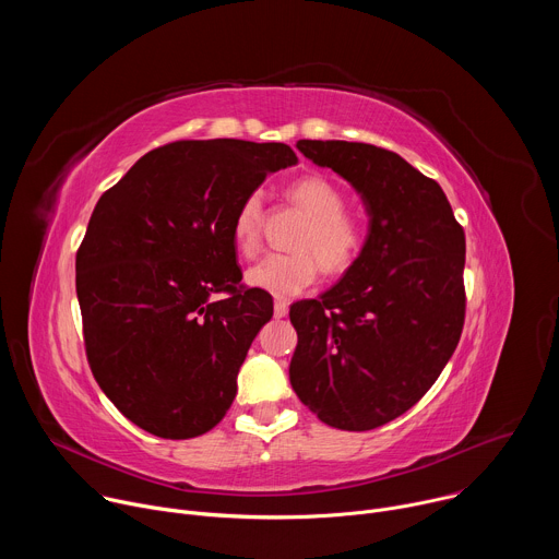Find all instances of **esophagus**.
I'll return each mask as SVG.
<instances>
[{
  "instance_id": "34e87169",
  "label": "esophagus",
  "mask_w": 559,
  "mask_h": 559,
  "mask_svg": "<svg viewBox=\"0 0 559 559\" xmlns=\"http://www.w3.org/2000/svg\"><path fill=\"white\" fill-rule=\"evenodd\" d=\"M287 311H289V305H287L285 300H276V302H274V316H276V318H285Z\"/></svg>"
}]
</instances>
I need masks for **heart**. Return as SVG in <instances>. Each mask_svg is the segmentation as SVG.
<instances>
[{
  "label": "heart",
  "mask_w": 559,
  "mask_h": 559,
  "mask_svg": "<svg viewBox=\"0 0 559 559\" xmlns=\"http://www.w3.org/2000/svg\"><path fill=\"white\" fill-rule=\"evenodd\" d=\"M294 203L309 216L298 231L289 254H270L248 270V283L274 296L289 298L309 289L321 270L341 276L352 270L367 248L365 223L345 212L347 199L338 186L325 177H302L289 188ZM263 199L250 194L238 205L231 238L238 254L252 259L261 248Z\"/></svg>",
  "instance_id": "obj_1"
}]
</instances>
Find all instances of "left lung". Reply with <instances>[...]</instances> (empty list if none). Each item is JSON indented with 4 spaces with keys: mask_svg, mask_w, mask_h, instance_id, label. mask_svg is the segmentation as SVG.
Returning <instances> with one entry per match:
<instances>
[{
    "mask_svg": "<svg viewBox=\"0 0 559 559\" xmlns=\"http://www.w3.org/2000/svg\"><path fill=\"white\" fill-rule=\"evenodd\" d=\"M296 147L332 168L369 214L360 261L318 300L292 305L289 382L325 425L369 431L412 409L453 356L464 325V229L442 188L371 143Z\"/></svg>",
    "mask_w": 559,
    "mask_h": 559,
    "instance_id": "8db88e82",
    "label": "left lung"
}]
</instances>
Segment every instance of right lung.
I'll list each match as a JSON object with an SVG mask.
<instances>
[{
  "label": "right lung",
  "mask_w": 559,
  "mask_h": 559,
  "mask_svg": "<svg viewBox=\"0 0 559 559\" xmlns=\"http://www.w3.org/2000/svg\"><path fill=\"white\" fill-rule=\"evenodd\" d=\"M296 162L285 143L175 141L97 201L74 265L86 356L143 431L188 440L227 414L274 311L270 294L238 287L231 223L270 173Z\"/></svg>",
  "instance_id": "obj_1"
}]
</instances>
